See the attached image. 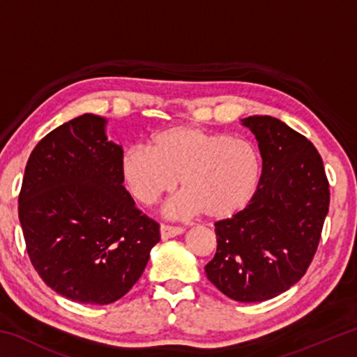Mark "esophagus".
Returning <instances> with one entry per match:
<instances>
[{"instance_id": "1", "label": "esophagus", "mask_w": 357, "mask_h": 357, "mask_svg": "<svg viewBox=\"0 0 357 357\" xmlns=\"http://www.w3.org/2000/svg\"><path fill=\"white\" fill-rule=\"evenodd\" d=\"M184 233V228L181 227H170V225H160V238L167 241L174 236H179V234Z\"/></svg>"}]
</instances>
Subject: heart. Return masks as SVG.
Here are the masks:
<instances>
[{
  "mask_svg": "<svg viewBox=\"0 0 357 357\" xmlns=\"http://www.w3.org/2000/svg\"><path fill=\"white\" fill-rule=\"evenodd\" d=\"M121 176L135 200L154 204L179 184L183 192L165 206L184 219L204 214L222 220L249 206L261 178V157L250 142L219 130L173 126L151 138V149L129 148Z\"/></svg>",
  "mask_w": 357,
  "mask_h": 357,
  "instance_id": "b5f03b06",
  "label": "heart"
}]
</instances>
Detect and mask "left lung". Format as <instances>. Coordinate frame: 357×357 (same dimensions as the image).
I'll use <instances>...</instances> for the list:
<instances>
[{"label": "left lung", "mask_w": 357, "mask_h": 357, "mask_svg": "<svg viewBox=\"0 0 357 357\" xmlns=\"http://www.w3.org/2000/svg\"><path fill=\"white\" fill-rule=\"evenodd\" d=\"M261 178L249 206L215 223L217 252L204 266L215 288L239 302H263L301 280L329 211V183L315 146L283 121L249 116Z\"/></svg>", "instance_id": "1"}]
</instances>
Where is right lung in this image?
<instances>
[{"mask_svg":"<svg viewBox=\"0 0 357 357\" xmlns=\"http://www.w3.org/2000/svg\"><path fill=\"white\" fill-rule=\"evenodd\" d=\"M121 157L107 119L84 113L42 138L25 168L19 219L29 259L48 287L82 304L123 298L160 241L159 223L124 189Z\"/></svg>","mask_w":357,"mask_h":357,"instance_id":"1","label":"right lung"}]
</instances>
